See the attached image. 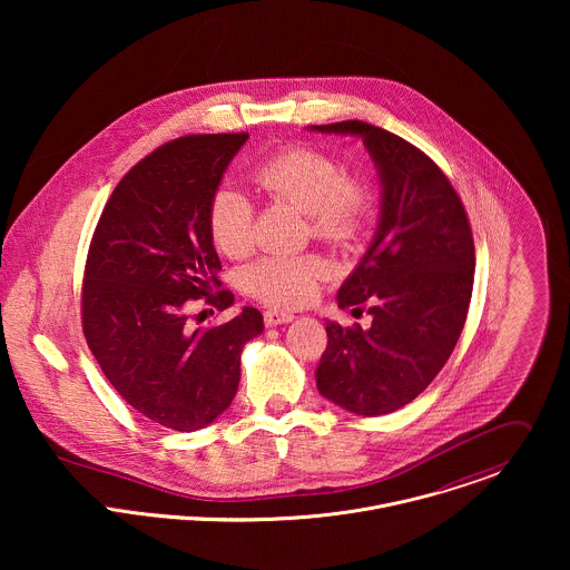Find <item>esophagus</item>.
<instances>
[{"label": "esophagus", "mask_w": 570, "mask_h": 570, "mask_svg": "<svg viewBox=\"0 0 570 570\" xmlns=\"http://www.w3.org/2000/svg\"><path fill=\"white\" fill-rule=\"evenodd\" d=\"M292 321H294L292 312H278V309L265 312V325L267 326L287 325Z\"/></svg>", "instance_id": "obj_1"}]
</instances>
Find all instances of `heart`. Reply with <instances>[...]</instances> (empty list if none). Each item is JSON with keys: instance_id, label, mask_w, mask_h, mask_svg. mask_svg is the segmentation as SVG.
<instances>
[{"instance_id": "obj_1", "label": "heart", "mask_w": 570, "mask_h": 570, "mask_svg": "<svg viewBox=\"0 0 570 570\" xmlns=\"http://www.w3.org/2000/svg\"><path fill=\"white\" fill-rule=\"evenodd\" d=\"M252 181L272 199L287 202L305 213L314 237L342 244L351 239L368 208L366 188L342 173L326 154L296 145L254 166ZM208 233L215 247L239 258L254 242V208L244 193L222 186L210 197ZM325 265L316 256L272 254L244 269V289L272 307H298L314 298Z\"/></svg>"}]
</instances>
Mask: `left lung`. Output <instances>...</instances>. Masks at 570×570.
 Returning a JSON list of instances; mask_svg holds the SVG:
<instances>
[{
    "label": "left lung",
    "mask_w": 570,
    "mask_h": 570,
    "mask_svg": "<svg viewBox=\"0 0 570 570\" xmlns=\"http://www.w3.org/2000/svg\"><path fill=\"white\" fill-rule=\"evenodd\" d=\"M307 129L362 138L382 186L375 237L337 289V307H366L373 323L326 321L316 386L346 412L389 414L428 389L459 342L476 267L470 222L443 170L400 136L362 120Z\"/></svg>",
    "instance_id": "8db88e82"
}]
</instances>
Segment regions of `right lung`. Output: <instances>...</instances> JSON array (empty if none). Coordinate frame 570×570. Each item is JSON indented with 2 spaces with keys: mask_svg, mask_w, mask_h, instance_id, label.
Instances as JSON below:
<instances>
[{
  "mask_svg": "<svg viewBox=\"0 0 570 570\" xmlns=\"http://www.w3.org/2000/svg\"><path fill=\"white\" fill-rule=\"evenodd\" d=\"M247 134L177 138L136 164L114 188L89 245L82 333L109 384L147 419L195 432L237 395L242 351L263 333L244 307L233 321L193 328L188 303L228 309L222 261L208 233L210 197Z\"/></svg>",
  "mask_w": 570,
  "mask_h": 570,
  "instance_id": "right-lung-1",
  "label": "right lung"
}]
</instances>
